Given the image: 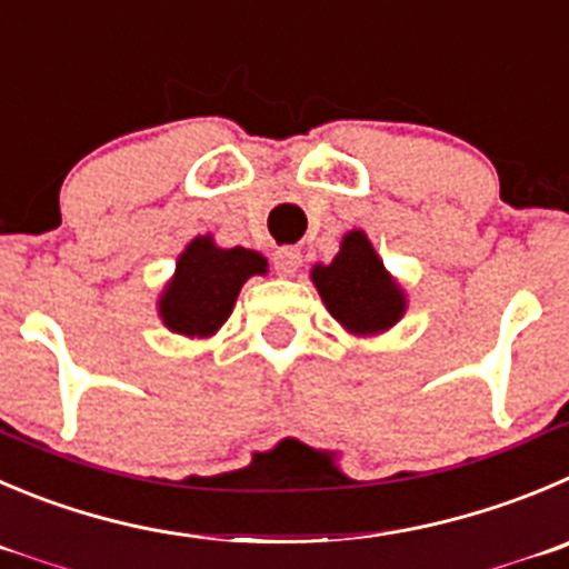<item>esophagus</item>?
<instances>
[{
  "label": "esophagus",
  "instance_id": "34e87169",
  "mask_svg": "<svg viewBox=\"0 0 569 569\" xmlns=\"http://www.w3.org/2000/svg\"><path fill=\"white\" fill-rule=\"evenodd\" d=\"M273 268L279 276H293L301 268V251L296 246H281L273 251Z\"/></svg>",
  "mask_w": 569,
  "mask_h": 569
}]
</instances>
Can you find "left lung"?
I'll use <instances>...</instances> for the list:
<instances>
[{
    "label": "left lung",
    "mask_w": 569,
    "mask_h": 569,
    "mask_svg": "<svg viewBox=\"0 0 569 569\" xmlns=\"http://www.w3.org/2000/svg\"><path fill=\"white\" fill-rule=\"evenodd\" d=\"M312 281L332 318L355 335L382 332L405 312L402 290L362 231L346 234L338 257L329 264H318Z\"/></svg>",
    "instance_id": "1"
}]
</instances>
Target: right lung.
I'll return each instance as SVG.
<instances>
[{"instance_id": "1", "label": "right lung", "mask_w": 569, "mask_h": 569, "mask_svg": "<svg viewBox=\"0 0 569 569\" xmlns=\"http://www.w3.org/2000/svg\"><path fill=\"white\" fill-rule=\"evenodd\" d=\"M268 262L248 248H218L212 237H198L178 259L172 281L159 301L167 327L189 338L218 332L229 318L242 281L264 273Z\"/></svg>"}]
</instances>
